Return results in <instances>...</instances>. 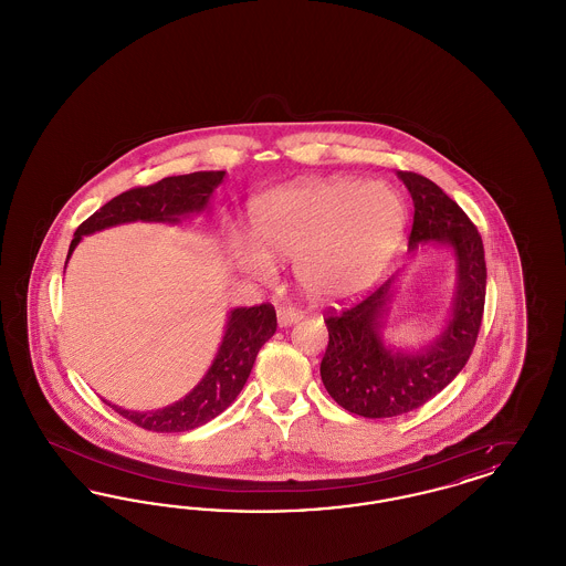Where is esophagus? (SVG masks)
Here are the masks:
<instances>
[{
	"instance_id": "34e87169",
	"label": "esophagus",
	"mask_w": 566,
	"mask_h": 566,
	"mask_svg": "<svg viewBox=\"0 0 566 566\" xmlns=\"http://www.w3.org/2000/svg\"><path fill=\"white\" fill-rule=\"evenodd\" d=\"M303 318V314L291 307V305H284V307H277V324L280 326H291V324L298 323Z\"/></svg>"
}]
</instances>
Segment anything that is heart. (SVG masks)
I'll return each instance as SVG.
<instances>
[{
    "instance_id": "heart-1",
    "label": "heart",
    "mask_w": 566,
    "mask_h": 566,
    "mask_svg": "<svg viewBox=\"0 0 566 566\" xmlns=\"http://www.w3.org/2000/svg\"><path fill=\"white\" fill-rule=\"evenodd\" d=\"M254 235L229 231L235 263L271 280L273 261H295L301 289L344 301L371 289L403 242L407 210L397 190L350 176L310 178L261 197Z\"/></svg>"
}]
</instances>
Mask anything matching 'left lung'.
Returning a JSON list of instances; mask_svg holds the SVG:
<instances>
[{
  "instance_id": "1",
  "label": "left lung",
  "mask_w": 566,
  "mask_h": 566,
  "mask_svg": "<svg viewBox=\"0 0 566 566\" xmlns=\"http://www.w3.org/2000/svg\"><path fill=\"white\" fill-rule=\"evenodd\" d=\"M397 176L413 199L409 252L424 245L448 248L457 280L450 316L439 335L420 348L392 346L384 337L401 271L350 310L324 321V388L335 403L363 418L401 416L439 395L467 365L484 314V243L475 224L429 178L413 171Z\"/></svg>"
}]
</instances>
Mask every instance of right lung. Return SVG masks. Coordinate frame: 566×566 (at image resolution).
I'll return each instance as SVG.
<instances>
[{
  "mask_svg": "<svg viewBox=\"0 0 566 566\" xmlns=\"http://www.w3.org/2000/svg\"><path fill=\"white\" fill-rule=\"evenodd\" d=\"M224 171H195L169 176L150 187L127 190L86 218L70 243L67 261L84 235H93L125 222H165L176 224L180 218L203 214L210 208L214 190L222 185ZM275 310L270 303L254 307H235L227 314L222 342L206 376L180 401L153 411H134L106 403L137 427L155 432L192 431L222 413L238 399L252 371L256 354L275 333Z\"/></svg>",
  "mask_w": 566,
  "mask_h": 566,
  "instance_id": "obj_1",
  "label": "right lung"
}]
</instances>
